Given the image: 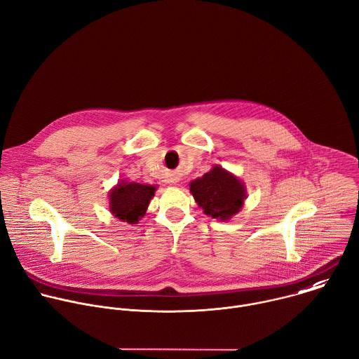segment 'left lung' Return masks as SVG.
<instances>
[{
	"instance_id": "1",
	"label": "left lung",
	"mask_w": 359,
	"mask_h": 359,
	"mask_svg": "<svg viewBox=\"0 0 359 359\" xmlns=\"http://www.w3.org/2000/svg\"><path fill=\"white\" fill-rule=\"evenodd\" d=\"M189 187L204 214L219 221H228L240 212L247 198L243 180L218 165H214L201 177L191 180Z\"/></svg>"
}]
</instances>
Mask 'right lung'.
<instances>
[{"mask_svg": "<svg viewBox=\"0 0 359 359\" xmlns=\"http://www.w3.org/2000/svg\"><path fill=\"white\" fill-rule=\"evenodd\" d=\"M156 186L135 182H118L108 194L109 212L119 221L138 224L155 196Z\"/></svg>", "mask_w": 359, "mask_h": 359, "instance_id": "1", "label": "right lung"}]
</instances>
